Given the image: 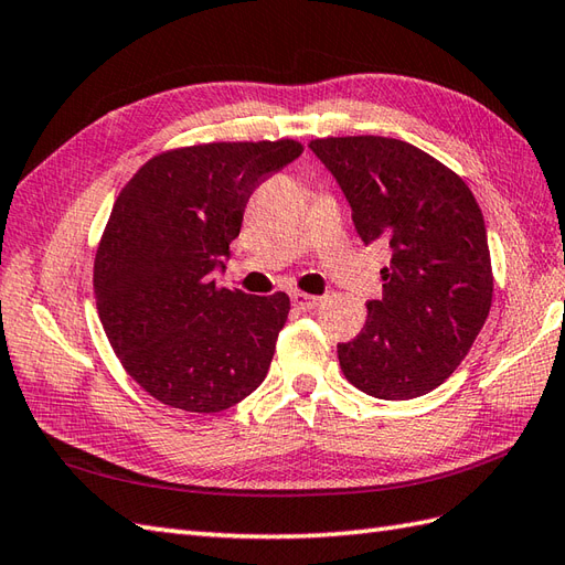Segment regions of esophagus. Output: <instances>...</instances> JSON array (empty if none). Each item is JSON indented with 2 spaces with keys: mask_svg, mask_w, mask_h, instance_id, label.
I'll return each mask as SVG.
<instances>
[{
  "mask_svg": "<svg viewBox=\"0 0 565 565\" xmlns=\"http://www.w3.org/2000/svg\"><path fill=\"white\" fill-rule=\"evenodd\" d=\"M291 303H294L298 310L310 312V310H315V308H318V306L322 303V298H320V296H310V294L294 291V294H291Z\"/></svg>",
  "mask_w": 565,
  "mask_h": 565,
  "instance_id": "esophagus-1",
  "label": "esophagus"
}]
</instances>
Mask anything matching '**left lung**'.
I'll use <instances>...</instances> for the list:
<instances>
[{
    "label": "left lung",
    "instance_id": "left-lung-1",
    "mask_svg": "<svg viewBox=\"0 0 565 565\" xmlns=\"http://www.w3.org/2000/svg\"><path fill=\"white\" fill-rule=\"evenodd\" d=\"M351 206L363 245L387 243L383 298L349 344H337L351 385L377 399L436 390L489 318L493 277L481 209L450 168L402 139L330 137L308 143Z\"/></svg>",
    "mask_w": 565,
    "mask_h": 565
}]
</instances>
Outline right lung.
<instances>
[{
	"label": "right lung",
	"mask_w": 565,
	"mask_h": 565,
	"mask_svg": "<svg viewBox=\"0 0 565 565\" xmlns=\"http://www.w3.org/2000/svg\"><path fill=\"white\" fill-rule=\"evenodd\" d=\"M300 153L294 139L168 151L117 196L94 265L96 306L117 359L151 397L216 414L267 377L291 300L221 288L216 274L255 188Z\"/></svg>",
	"instance_id": "add662e5"
}]
</instances>
